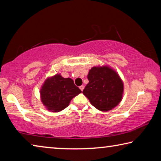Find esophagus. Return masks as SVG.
<instances>
[{
	"instance_id": "obj_1",
	"label": "esophagus",
	"mask_w": 161,
	"mask_h": 161,
	"mask_svg": "<svg viewBox=\"0 0 161 161\" xmlns=\"http://www.w3.org/2000/svg\"><path fill=\"white\" fill-rule=\"evenodd\" d=\"M84 86H80V89H81V92H82V91L84 90Z\"/></svg>"
}]
</instances>
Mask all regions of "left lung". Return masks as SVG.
<instances>
[{
	"mask_svg": "<svg viewBox=\"0 0 161 161\" xmlns=\"http://www.w3.org/2000/svg\"><path fill=\"white\" fill-rule=\"evenodd\" d=\"M89 83L82 92L92 106L102 111H108L121 102L124 83L115 70L103 65L95 66L89 71Z\"/></svg>",
	"mask_w": 161,
	"mask_h": 161,
	"instance_id": "8db88e82",
	"label": "left lung"
}]
</instances>
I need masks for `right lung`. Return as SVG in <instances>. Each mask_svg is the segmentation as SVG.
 I'll list each match as a JSON object with an SVG mask.
<instances>
[{
  "label": "right lung",
  "instance_id": "add662e5",
  "mask_svg": "<svg viewBox=\"0 0 161 161\" xmlns=\"http://www.w3.org/2000/svg\"><path fill=\"white\" fill-rule=\"evenodd\" d=\"M81 92L72 79L57 74L45 80L40 89V99L48 111L59 112L67 107L71 100Z\"/></svg>",
  "mask_w": 161,
  "mask_h": 161
}]
</instances>
